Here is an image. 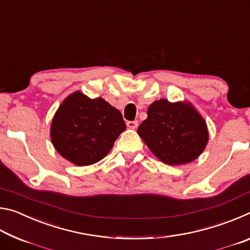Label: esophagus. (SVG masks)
<instances>
[{
  "mask_svg": "<svg viewBox=\"0 0 250 250\" xmlns=\"http://www.w3.org/2000/svg\"><path fill=\"white\" fill-rule=\"evenodd\" d=\"M126 126L130 129H135L138 126V121L134 120V121H126Z\"/></svg>",
  "mask_w": 250,
  "mask_h": 250,
  "instance_id": "esophagus-1",
  "label": "esophagus"
}]
</instances>
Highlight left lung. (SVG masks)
Segmentation results:
<instances>
[{"label":"left lung","instance_id":"1","mask_svg":"<svg viewBox=\"0 0 250 250\" xmlns=\"http://www.w3.org/2000/svg\"><path fill=\"white\" fill-rule=\"evenodd\" d=\"M138 133L156 158L170 166L192 162L208 141L203 118L189 104L154 101Z\"/></svg>","mask_w":250,"mask_h":250}]
</instances>
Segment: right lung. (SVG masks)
I'll list each match as a JSON object with an SVG mask.
<instances>
[{"label":"right lung","instance_id":"1","mask_svg":"<svg viewBox=\"0 0 250 250\" xmlns=\"http://www.w3.org/2000/svg\"><path fill=\"white\" fill-rule=\"evenodd\" d=\"M125 124L119 110L103 98L76 91L55 113L50 138L55 149L76 166H90L107 155Z\"/></svg>","mask_w":250,"mask_h":250}]
</instances>
